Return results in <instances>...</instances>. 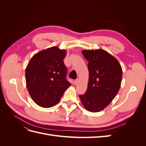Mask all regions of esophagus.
Listing matches in <instances>:
<instances>
[{"mask_svg": "<svg viewBox=\"0 0 146 146\" xmlns=\"http://www.w3.org/2000/svg\"><path fill=\"white\" fill-rule=\"evenodd\" d=\"M78 79H76V80H74V85H77V84L78 83Z\"/></svg>", "mask_w": 146, "mask_h": 146, "instance_id": "1", "label": "esophagus"}]
</instances>
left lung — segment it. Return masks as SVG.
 Here are the masks:
<instances>
[{"label":"left lung","instance_id":"8db88e82","mask_svg":"<svg viewBox=\"0 0 146 146\" xmlns=\"http://www.w3.org/2000/svg\"><path fill=\"white\" fill-rule=\"evenodd\" d=\"M82 54L88 61L89 81L86 92L79 98L88 111L99 112L117 95L122 69L117 60L103 49L83 50Z\"/></svg>","mask_w":146,"mask_h":146}]
</instances>
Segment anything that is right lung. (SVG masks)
I'll list each match as a JSON object with an SVG mask.
<instances>
[{"instance_id": "add662e5", "label": "right lung", "mask_w": 146, "mask_h": 146, "mask_svg": "<svg viewBox=\"0 0 146 146\" xmlns=\"http://www.w3.org/2000/svg\"><path fill=\"white\" fill-rule=\"evenodd\" d=\"M65 50L52 47L34 55L25 69L26 85L33 100L43 108L58 104L70 86L66 80Z\"/></svg>"}]
</instances>
